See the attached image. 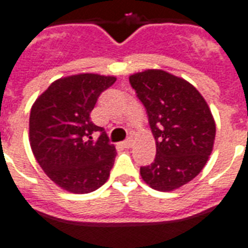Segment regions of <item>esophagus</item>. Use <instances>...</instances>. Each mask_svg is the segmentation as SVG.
Wrapping results in <instances>:
<instances>
[{
    "instance_id": "34e87169",
    "label": "esophagus",
    "mask_w": 248,
    "mask_h": 248,
    "mask_svg": "<svg viewBox=\"0 0 248 248\" xmlns=\"http://www.w3.org/2000/svg\"><path fill=\"white\" fill-rule=\"evenodd\" d=\"M132 144H134V140H132V138H128L127 140H124V143H122V145H124V148H130V147H132Z\"/></svg>"
}]
</instances>
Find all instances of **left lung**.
Listing matches in <instances>:
<instances>
[{"instance_id": "1", "label": "left lung", "mask_w": 248, "mask_h": 248, "mask_svg": "<svg viewBox=\"0 0 248 248\" xmlns=\"http://www.w3.org/2000/svg\"><path fill=\"white\" fill-rule=\"evenodd\" d=\"M148 116L156 157L140 175L157 191H173L195 178L212 154L216 124L199 91L183 78L149 69L130 75Z\"/></svg>"}]
</instances>
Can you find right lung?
<instances>
[{
	"label": "right lung",
	"mask_w": 248,
	"mask_h": 248,
	"mask_svg": "<svg viewBox=\"0 0 248 248\" xmlns=\"http://www.w3.org/2000/svg\"><path fill=\"white\" fill-rule=\"evenodd\" d=\"M113 75L82 73L54 80L36 99L30 114V144L44 173L73 194H88L107 182L116 158L103 127L91 122L100 93ZM101 131L97 141L92 134Z\"/></svg>",
	"instance_id": "1"
}]
</instances>
